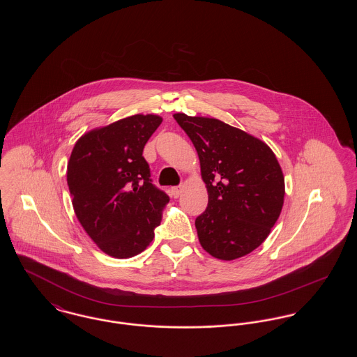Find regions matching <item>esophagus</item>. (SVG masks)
<instances>
[{"label":"esophagus","instance_id":"1","mask_svg":"<svg viewBox=\"0 0 357 357\" xmlns=\"http://www.w3.org/2000/svg\"><path fill=\"white\" fill-rule=\"evenodd\" d=\"M181 194H182V187H172V188H171V195H172L174 198H179Z\"/></svg>","mask_w":357,"mask_h":357}]
</instances>
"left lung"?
Segmentation results:
<instances>
[{"label": "left lung", "mask_w": 357, "mask_h": 357, "mask_svg": "<svg viewBox=\"0 0 357 357\" xmlns=\"http://www.w3.org/2000/svg\"><path fill=\"white\" fill-rule=\"evenodd\" d=\"M201 163L208 204L197 220L208 255L231 261L252 253L271 234L285 195V179L271 147L221 120L174 114Z\"/></svg>", "instance_id": "1"}]
</instances>
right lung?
<instances>
[{
    "label": "right lung",
    "instance_id": "obj_1",
    "mask_svg": "<svg viewBox=\"0 0 357 357\" xmlns=\"http://www.w3.org/2000/svg\"><path fill=\"white\" fill-rule=\"evenodd\" d=\"M158 115H134L82 136L69 158L67 182L75 214L98 248L115 258L142 253L170 198L153 186L143 149Z\"/></svg>",
    "mask_w": 357,
    "mask_h": 357
}]
</instances>
